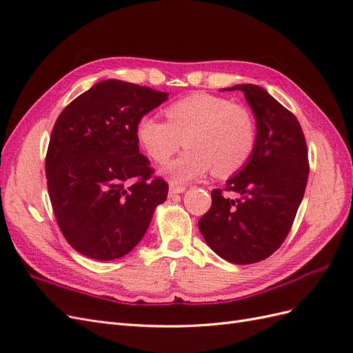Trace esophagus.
I'll use <instances>...</instances> for the list:
<instances>
[{"instance_id": "1", "label": "esophagus", "mask_w": 353, "mask_h": 353, "mask_svg": "<svg viewBox=\"0 0 353 353\" xmlns=\"http://www.w3.org/2000/svg\"><path fill=\"white\" fill-rule=\"evenodd\" d=\"M185 191V187H183V185H170L169 187V196H175V194H181V193H184Z\"/></svg>"}]
</instances>
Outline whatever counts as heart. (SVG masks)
Here are the masks:
<instances>
[{"label": "heart", "mask_w": 353, "mask_h": 353, "mask_svg": "<svg viewBox=\"0 0 353 353\" xmlns=\"http://www.w3.org/2000/svg\"><path fill=\"white\" fill-rule=\"evenodd\" d=\"M166 122L145 114L135 126V137L147 156L165 163L184 144L187 150L162 169L174 184L205 176L213 169L218 176L239 172L249 162L258 126L243 104L208 92L187 95L165 109Z\"/></svg>", "instance_id": "1"}]
</instances>
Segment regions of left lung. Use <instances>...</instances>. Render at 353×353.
Returning a JSON list of instances; mask_svg holds the SVG:
<instances>
[{
    "mask_svg": "<svg viewBox=\"0 0 353 353\" xmlns=\"http://www.w3.org/2000/svg\"><path fill=\"white\" fill-rule=\"evenodd\" d=\"M225 90L244 92L258 141L225 188L212 191V208L200 218L199 230L222 259L249 265L271 256L290 231L307 183V148L296 116L262 87L243 83Z\"/></svg>",
    "mask_w": 353,
    "mask_h": 353,
    "instance_id": "8db88e82",
    "label": "left lung"
}]
</instances>
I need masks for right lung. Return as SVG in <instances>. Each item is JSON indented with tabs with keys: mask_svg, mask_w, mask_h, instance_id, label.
I'll use <instances>...</instances> for the list:
<instances>
[{
	"mask_svg": "<svg viewBox=\"0 0 353 353\" xmlns=\"http://www.w3.org/2000/svg\"><path fill=\"white\" fill-rule=\"evenodd\" d=\"M168 92L108 79L74 99L52 128L46 159L48 194L63 236L95 261L130 253L168 197L140 153L137 122Z\"/></svg>",
	"mask_w": 353,
	"mask_h": 353,
	"instance_id": "obj_1",
	"label": "right lung"
}]
</instances>
